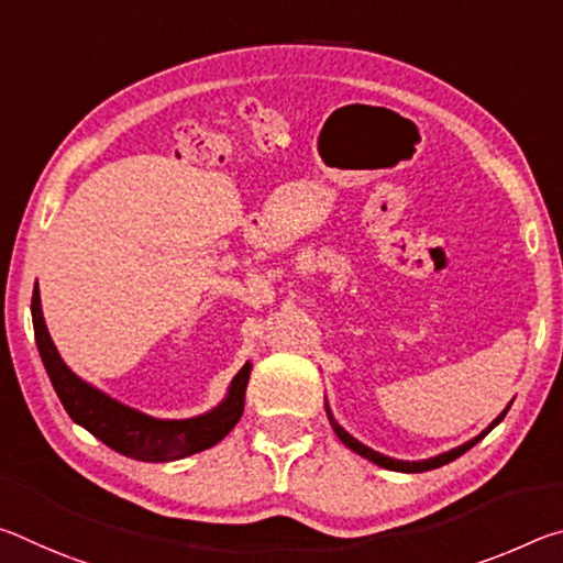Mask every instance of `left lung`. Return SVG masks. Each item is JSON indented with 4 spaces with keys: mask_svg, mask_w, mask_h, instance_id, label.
<instances>
[{
    "mask_svg": "<svg viewBox=\"0 0 563 563\" xmlns=\"http://www.w3.org/2000/svg\"><path fill=\"white\" fill-rule=\"evenodd\" d=\"M509 407H511V402L507 405V409H504V412L494 419V422L487 427V430H482L479 434L474 437V440H470V442H464V444H460V446H454V450H450V452H442V454H437V456H430V460H419V462H405V460H393V456H387V454H379V452H375V450H369L367 444H362V442H357L355 437H352L350 432H345L342 430V427L335 422V417H332V412H330V405L325 402V412H328V419H330V424H332V430H335V434L340 437V442L345 444V446H350L352 452H357L360 456H365V460H369V462H375L377 466H385V470H393V472H405V474H417V472H430V470H437V466H442V464H450V462H454L456 456H462L466 450H472V446L479 442V440H484V437H487L494 427H497L501 419H504V415L509 412Z\"/></svg>",
    "mask_w": 563,
    "mask_h": 563,
    "instance_id": "left-lung-1",
    "label": "left lung"
}]
</instances>
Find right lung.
Listing matches in <instances>:
<instances>
[{"mask_svg":"<svg viewBox=\"0 0 563 563\" xmlns=\"http://www.w3.org/2000/svg\"><path fill=\"white\" fill-rule=\"evenodd\" d=\"M32 320L36 347H40L46 375H49L64 409L76 424L89 430L113 452L139 462L184 460V456L203 452L208 446L221 442L243 415L245 387L253 369L251 362H245L238 369L223 402L213 407L211 412L188 419H158L139 412L129 405H121L119 399L109 397L89 385L87 379L71 373L69 365L62 360L59 350H56L49 330H46L40 288H34L32 295Z\"/></svg>","mask_w":563,"mask_h":563,"instance_id":"obj_1","label":"right lung"}]
</instances>
